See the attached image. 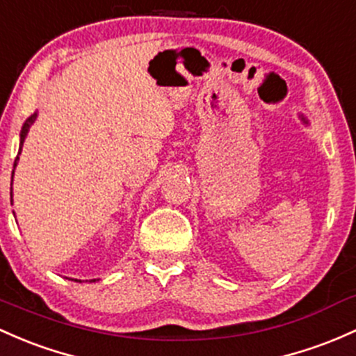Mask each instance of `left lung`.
Returning a JSON list of instances; mask_svg holds the SVG:
<instances>
[{
	"label": "left lung",
	"mask_w": 356,
	"mask_h": 356,
	"mask_svg": "<svg viewBox=\"0 0 356 356\" xmlns=\"http://www.w3.org/2000/svg\"><path fill=\"white\" fill-rule=\"evenodd\" d=\"M302 120H304V122H305V118H302Z\"/></svg>",
	"instance_id": "left-lung-1"
}]
</instances>
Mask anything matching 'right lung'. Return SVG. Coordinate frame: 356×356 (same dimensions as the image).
I'll list each match as a JSON object with an SVG mask.
<instances>
[{"mask_svg": "<svg viewBox=\"0 0 356 356\" xmlns=\"http://www.w3.org/2000/svg\"><path fill=\"white\" fill-rule=\"evenodd\" d=\"M35 117H37V113H33L32 117L29 118V120L25 122V125H24V129H22V136H20V151H22V147H24V143H25V137H26V132H29V127L30 125L33 124V120H35ZM20 151H18V154H20ZM17 163H18V156H17V159H15V164H13V168L17 166ZM11 181H13V173H11ZM13 198V197H11Z\"/></svg>", "mask_w": 356, "mask_h": 356, "instance_id": "add662e5", "label": "right lung"}]
</instances>
